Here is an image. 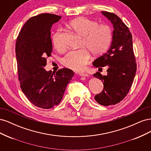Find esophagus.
<instances>
[{
  "instance_id": "esophagus-1",
  "label": "esophagus",
  "mask_w": 151,
  "mask_h": 151,
  "mask_svg": "<svg viewBox=\"0 0 151 151\" xmlns=\"http://www.w3.org/2000/svg\"><path fill=\"white\" fill-rule=\"evenodd\" d=\"M79 76L81 77H88L89 75L88 74H86V73H80Z\"/></svg>"
}]
</instances>
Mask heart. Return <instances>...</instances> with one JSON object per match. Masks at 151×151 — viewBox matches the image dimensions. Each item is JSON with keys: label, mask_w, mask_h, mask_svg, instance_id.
I'll return each instance as SVG.
<instances>
[{"label": "heart", "mask_w": 151, "mask_h": 151, "mask_svg": "<svg viewBox=\"0 0 151 151\" xmlns=\"http://www.w3.org/2000/svg\"><path fill=\"white\" fill-rule=\"evenodd\" d=\"M68 25L82 38L80 47L83 48L68 52L63 59V63L70 69L82 71L89 60L88 51L94 55H98L107 50L112 39V29L108 24H98L96 21L85 17L77 18L70 21ZM52 43L58 51L65 50L60 29H58L53 35Z\"/></svg>", "instance_id": "obj_1"}]
</instances>
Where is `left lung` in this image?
Masks as SVG:
<instances>
[{
  "label": "left lung",
  "mask_w": 151,
  "mask_h": 151,
  "mask_svg": "<svg viewBox=\"0 0 151 151\" xmlns=\"http://www.w3.org/2000/svg\"><path fill=\"white\" fill-rule=\"evenodd\" d=\"M110 21L113 29L111 46L106 53L93 62L96 67L107 66V75L96 72L93 76L103 83L101 93L94 99L103 106L116 104L124 98L131 88L136 74L137 65L133 51L132 36L128 27L113 13L102 11Z\"/></svg>",
  "instance_id": "left-lung-1"
}]
</instances>
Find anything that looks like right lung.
I'll use <instances>...</instances> for the list:
<instances>
[{"instance_id": "add662e5", "label": "right lung", "mask_w": 151, "mask_h": 151, "mask_svg": "<svg viewBox=\"0 0 151 151\" xmlns=\"http://www.w3.org/2000/svg\"><path fill=\"white\" fill-rule=\"evenodd\" d=\"M61 16L45 13L31 17L22 27L16 44L19 81L22 92L35 106L50 109L62 99L67 84L74 75L68 68L55 74L45 67L51 57V28Z\"/></svg>"}]
</instances>
